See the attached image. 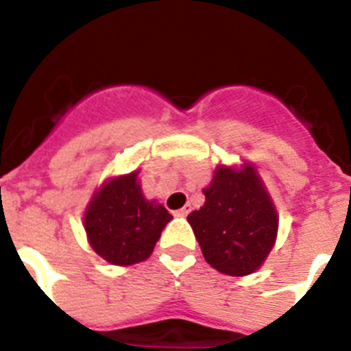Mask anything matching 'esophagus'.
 <instances>
[{
  "label": "esophagus",
  "instance_id": "esophagus-1",
  "mask_svg": "<svg viewBox=\"0 0 351 351\" xmlns=\"http://www.w3.org/2000/svg\"><path fill=\"white\" fill-rule=\"evenodd\" d=\"M189 212H191V205H185L184 208L176 210V215H182V217H185V215H187Z\"/></svg>",
  "mask_w": 351,
  "mask_h": 351
}]
</instances>
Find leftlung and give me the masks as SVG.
<instances>
[{"instance_id":"left-lung-1","label":"left lung","mask_w":351,"mask_h":351,"mask_svg":"<svg viewBox=\"0 0 351 351\" xmlns=\"http://www.w3.org/2000/svg\"><path fill=\"white\" fill-rule=\"evenodd\" d=\"M205 205L189 213L206 263L226 276H249L261 267L277 233L272 199L251 166L217 167L203 191Z\"/></svg>"}]
</instances>
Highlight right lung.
Masks as SVG:
<instances>
[{
  "label": "right lung",
  "instance_id": "right-lung-1",
  "mask_svg": "<svg viewBox=\"0 0 351 351\" xmlns=\"http://www.w3.org/2000/svg\"><path fill=\"white\" fill-rule=\"evenodd\" d=\"M173 215L162 205L146 201L138 171L104 184L84 215L91 247L112 265L145 261Z\"/></svg>",
  "mask_w": 351,
  "mask_h": 351
}]
</instances>
